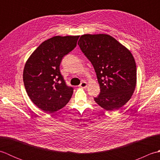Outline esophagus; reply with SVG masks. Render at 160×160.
<instances>
[{
  "label": "esophagus",
  "instance_id": "1",
  "mask_svg": "<svg viewBox=\"0 0 160 160\" xmlns=\"http://www.w3.org/2000/svg\"><path fill=\"white\" fill-rule=\"evenodd\" d=\"M79 87L81 88H87V82H85V81H83V82L80 83Z\"/></svg>",
  "mask_w": 160,
  "mask_h": 160
}]
</instances>
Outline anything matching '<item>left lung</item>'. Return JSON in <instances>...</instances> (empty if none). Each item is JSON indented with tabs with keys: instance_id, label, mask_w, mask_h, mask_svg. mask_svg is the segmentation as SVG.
Here are the masks:
<instances>
[{
	"instance_id": "left-lung-1",
	"label": "left lung",
	"mask_w": 160,
	"mask_h": 160,
	"mask_svg": "<svg viewBox=\"0 0 160 160\" xmlns=\"http://www.w3.org/2000/svg\"><path fill=\"white\" fill-rule=\"evenodd\" d=\"M78 45L96 73L100 93L94 100L107 111H116L127 102L136 87L137 70L127 47L108 34H84Z\"/></svg>"
}]
</instances>
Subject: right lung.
Instances as JSON below:
<instances>
[{"instance_id": "obj_1", "label": "right lung", "mask_w": 160, "mask_h": 160, "mask_svg": "<svg viewBox=\"0 0 160 160\" xmlns=\"http://www.w3.org/2000/svg\"><path fill=\"white\" fill-rule=\"evenodd\" d=\"M80 36H56L42 42L27 60L23 82L28 96L40 109L52 113L69 102L73 92L60 71L62 58L76 47Z\"/></svg>"}]
</instances>
